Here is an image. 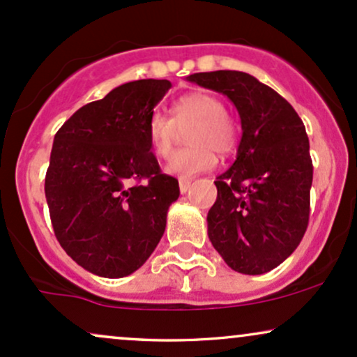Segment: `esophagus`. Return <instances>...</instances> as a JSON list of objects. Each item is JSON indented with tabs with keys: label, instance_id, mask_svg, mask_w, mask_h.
Wrapping results in <instances>:
<instances>
[{
	"label": "esophagus",
	"instance_id": "esophagus-1",
	"mask_svg": "<svg viewBox=\"0 0 357 357\" xmlns=\"http://www.w3.org/2000/svg\"><path fill=\"white\" fill-rule=\"evenodd\" d=\"M190 188H191L190 179H184V178L179 179V191H181V195H184V192L190 190Z\"/></svg>",
	"mask_w": 357,
	"mask_h": 357
}]
</instances>
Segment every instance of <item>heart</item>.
I'll return each instance as SVG.
<instances>
[{
  "label": "heart",
  "mask_w": 357,
  "mask_h": 357,
  "mask_svg": "<svg viewBox=\"0 0 357 357\" xmlns=\"http://www.w3.org/2000/svg\"><path fill=\"white\" fill-rule=\"evenodd\" d=\"M188 130V144L191 147L176 153L167 162L166 171L179 178L210 171L218 162L220 154L228 155L240 141V127L227 112L223 100L208 92H191L179 97L171 105V117L155 112L146 124L147 141L159 158H167L173 151L176 130Z\"/></svg>",
  "instance_id": "obj_1"
}]
</instances>
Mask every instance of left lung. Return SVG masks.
Instances as JSON below:
<instances>
[{
  "label": "left lung",
  "instance_id": "1",
  "mask_svg": "<svg viewBox=\"0 0 357 357\" xmlns=\"http://www.w3.org/2000/svg\"><path fill=\"white\" fill-rule=\"evenodd\" d=\"M186 80L227 96L243 130L235 162L215 181L210 241L235 272H270L292 255L309 225L314 167L304 122L284 97L245 72H202Z\"/></svg>",
  "mask_w": 357,
  "mask_h": 357
}]
</instances>
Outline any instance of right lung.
<instances>
[{
  "label": "right lung",
  "mask_w": 357,
  "mask_h": 357,
  "mask_svg": "<svg viewBox=\"0 0 357 357\" xmlns=\"http://www.w3.org/2000/svg\"><path fill=\"white\" fill-rule=\"evenodd\" d=\"M169 80H134L77 110L53 139L45 196L56 240L80 267L130 275L166 230L178 179L161 173L146 124Z\"/></svg>",
  "instance_id": "right-lung-1"
}]
</instances>
